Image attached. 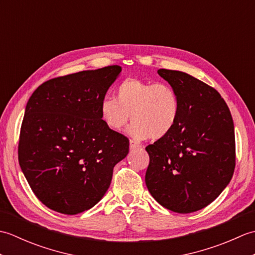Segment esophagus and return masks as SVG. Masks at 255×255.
<instances>
[{"label": "esophagus", "instance_id": "34e87169", "mask_svg": "<svg viewBox=\"0 0 255 255\" xmlns=\"http://www.w3.org/2000/svg\"><path fill=\"white\" fill-rule=\"evenodd\" d=\"M129 148H130V150H134V149L141 148V145L137 143L136 141H133V140H130V141H129Z\"/></svg>", "mask_w": 255, "mask_h": 255}]
</instances>
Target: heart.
Wrapping results in <instances>:
<instances>
[{"instance_id": "obj_1", "label": "heart", "mask_w": 255, "mask_h": 255, "mask_svg": "<svg viewBox=\"0 0 255 255\" xmlns=\"http://www.w3.org/2000/svg\"><path fill=\"white\" fill-rule=\"evenodd\" d=\"M136 139L160 140L174 130L181 116V99L172 85L133 78L116 88V99L105 97L100 104L102 122L114 131H122L128 122Z\"/></svg>"}]
</instances>
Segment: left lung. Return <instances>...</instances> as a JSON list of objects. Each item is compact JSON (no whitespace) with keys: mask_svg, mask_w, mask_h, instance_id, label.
I'll return each mask as SVG.
<instances>
[{"mask_svg":"<svg viewBox=\"0 0 255 255\" xmlns=\"http://www.w3.org/2000/svg\"><path fill=\"white\" fill-rule=\"evenodd\" d=\"M158 73L178 93L181 116L169 136L145 148L150 156L145 185L166 209L194 213L214 202L234 175V121L214 88L185 72Z\"/></svg>","mask_w":255,"mask_h":255,"instance_id":"obj_1","label":"left lung"}]
</instances>
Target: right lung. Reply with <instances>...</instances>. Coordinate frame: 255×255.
<instances>
[{"instance_id": "1", "label": "right lung", "mask_w": 255, "mask_h": 255, "mask_svg": "<svg viewBox=\"0 0 255 255\" xmlns=\"http://www.w3.org/2000/svg\"><path fill=\"white\" fill-rule=\"evenodd\" d=\"M119 66L46 81L27 102L18 162L31 191L58 213L77 215L100 202L129 140L102 122L100 104Z\"/></svg>"}]
</instances>
